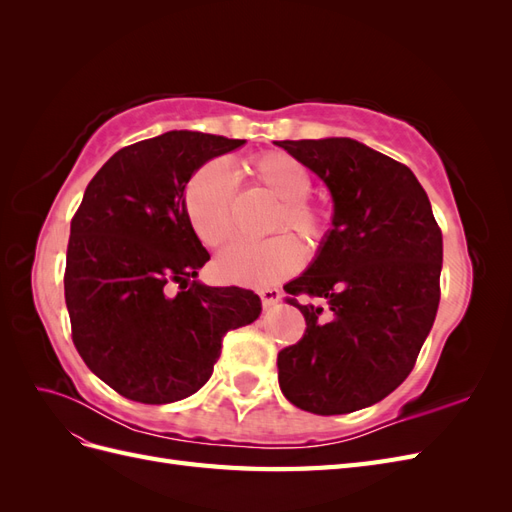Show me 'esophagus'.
<instances>
[{"label":"esophagus","instance_id":"obj_1","mask_svg":"<svg viewBox=\"0 0 512 512\" xmlns=\"http://www.w3.org/2000/svg\"><path fill=\"white\" fill-rule=\"evenodd\" d=\"M258 294H260V301H262V307H273V305H277L282 301V292L277 290V288H262V290H258Z\"/></svg>","mask_w":512,"mask_h":512}]
</instances>
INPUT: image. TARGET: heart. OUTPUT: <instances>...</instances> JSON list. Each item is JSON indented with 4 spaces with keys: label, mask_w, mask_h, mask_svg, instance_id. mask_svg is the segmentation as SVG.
<instances>
[{
    "label": "heart",
    "mask_w": 512,
    "mask_h": 512,
    "mask_svg": "<svg viewBox=\"0 0 512 512\" xmlns=\"http://www.w3.org/2000/svg\"><path fill=\"white\" fill-rule=\"evenodd\" d=\"M247 173L260 183L277 203L269 218V232L290 230L307 250H316L331 226V211L309 196L312 173L282 149L262 151L245 162ZM232 185L222 162L200 166L185 183L183 213L198 241L207 247H222L232 235ZM301 265V247L288 235H273L258 243H235L215 262V271L226 282L265 288L282 282Z\"/></svg>",
    "instance_id": "b5f03b06"
}]
</instances>
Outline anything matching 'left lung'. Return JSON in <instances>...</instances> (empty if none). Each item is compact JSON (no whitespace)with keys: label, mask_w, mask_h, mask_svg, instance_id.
<instances>
[{"label":"left lung","mask_w":512,"mask_h":512,"mask_svg":"<svg viewBox=\"0 0 512 512\" xmlns=\"http://www.w3.org/2000/svg\"><path fill=\"white\" fill-rule=\"evenodd\" d=\"M327 183L333 228L309 269L284 286L305 333L277 354L290 404L348 414L408 378L440 303L442 230L412 170L352 138L275 141ZM307 293L325 307L301 306Z\"/></svg>","instance_id":"obj_1"}]
</instances>
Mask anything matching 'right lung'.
Here are the masks:
<instances>
[{
	"label": "right lung",
	"instance_id": "1",
	"mask_svg": "<svg viewBox=\"0 0 512 512\" xmlns=\"http://www.w3.org/2000/svg\"><path fill=\"white\" fill-rule=\"evenodd\" d=\"M243 143L173 130L119 149L87 185L64 273L72 342L123 397L170 404L194 395L224 335L260 316L252 290L196 282L209 252L183 213L188 179Z\"/></svg>",
	"mask_w": 512,
	"mask_h": 512
}]
</instances>
